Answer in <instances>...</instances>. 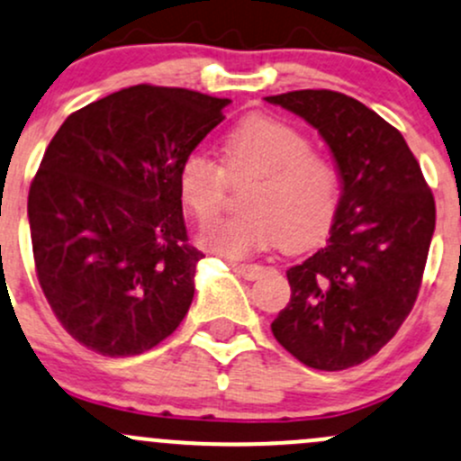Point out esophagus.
<instances>
[{"label":"esophagus","instance_id":"esophagus-1","mask_svg":"<svg viewBox=\"0 0 461 461\" xmlns=\"http://www.w3.org/2000/svg\"><path fill=\"white\" fill-rule=\"evenodd\" d=\"M231 269H234L239 276L245 277V280H258V277L265 273V267L262 265H231Z\"/></svg>","mask_w":461,"mask_h":461}]
</instances>
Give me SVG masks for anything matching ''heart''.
Listing matches in <instances>:
<instances>
[{
	"instance_id": "1",
	"label": "heart",
	"mask_w": 461,
	"mask_h": 461,
	"mask_svg": "<svg viewBox=\"0 0 461 461\" xmlns=\"http://www.w3.org/2000/svg\"><path fill=\"white\" fill-rule=\"evenodd\" d=\"M251 179L242 194L245 214L212 221L201 230L205 249L247 258L285 242L304 247L320 240L337 219L341 173L335 159L312 149L304 131L276 118L242 120L222 140V168L212 157L190 153L176 185L199 221L219 214L227 181Z\"/></svg>"
}]
</instances>
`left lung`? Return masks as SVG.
Here are the masks:
<instances>
[{
  "label": "left lung",
  "mask_w": 461,
  "mask_h": 461,
  "mask_svg": "<svg viewBox=\"0 0 461 461\" xmlns=\"http://www.w3.org/2000/svg\"><path fill=\"white\" fill-rule=\"evenodd\" d=\"M265 100L320 131L341 173L330 239L286 271L291 302L273 320V337L308 367L348 370L381 350L411 312L436 201L401 131L358 100L328 89Z\"/></svg>",
  "instance_id": "1"
}]
</instances>
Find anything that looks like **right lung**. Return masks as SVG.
Returning <instances> with one entry per match:
<instances>
[{
	"instance_id": "add662e5",
	"label": "right lung",
	"mask_w": 461,
	"mask_h": 461,
	"mask_svg": "<svg viewBox=\"0 0 461 461\" xmlns=\"http://www.w3.org/2000/svg\"><path fill=\"white\" fill-rule=\"evenodd\" d=\"M227 98L135 85L69 115L28 194L45 300L76 341L135 357L184 321L196 265L181 210V161L225 120Z\"/></svg>"
}]
</instances>
